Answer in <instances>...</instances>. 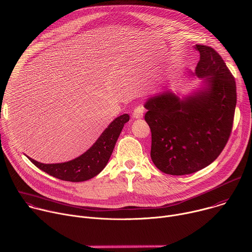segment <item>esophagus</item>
Listing matches in <instances>:
<instances>
[{"label":"esophagus","instance_id":"esophagus-1","mask_svg":"<svg viewBox=\"0 0 252 252\" xmlns=\"http://www.w3.org/2000/svg\"><path fill=\"white\" fill-rule=\"evenodd\" d=\"M144 106L143 105H139L137 106L134 111H133V117L134 118H143V115H144Z\"/></svg>","mask_w":252,"mask_h":252}]
</instances>
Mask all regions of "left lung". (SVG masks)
I'll list each match as a JSON object with an SVG mask.
<instances>
[{"mask_svg":"<svg viewBox=\"0 0 252 252\" xmlns=\"http://www.w3.org/2000/svg\"><path fill=\"white\" fill-rule=\"evenodd\" d=\"M194 48L199 53L194 74L205 78L203 89L183 100L167 90L145 103V120L152 133L151 159L168 175H189L212 164L232 130L234 77L213 47Z\"/></svg>","mask_w":252,"mask_h":252,"instance_id":"8db88e82","label":"left lung"}]
</instances>
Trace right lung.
I'll use <instances>...</instances> for the list:
<instances>
[{
  "instance_id": "obj_1",
  "label": "right lung",
  "mask_w": 252,
  "mask_h": 252,
  "mask_svg": "<svg viewBox=\"0 0 252 252\" xmlns=\"http://www.w3.org/2000/svg\"><path fill=\"white\" fill-rule=\"evenodd\" d=\"M130 119L128 114H123L114 119L103 131L97 141L84 154L69 162L59 164H42L28 157L31 162L46 174L67 182H84L101 172L107 165L116 141Z\"/></svg>"
}]
</instances>
